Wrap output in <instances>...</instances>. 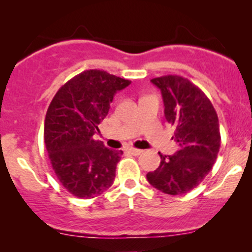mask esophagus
I'll list each match as a JSON object with an SVG mask.
<instances>
[{"label": "esophagus", "instance_id": "34e87169", "mask_svg": "<svg viewBox=\"0 0 252 252\" xmlns=\"http://www.w3.org/2000/svg\"><path fill=\"white\" fill-rule=\"evenodd\" d=\"M128 152L131 153L132 155H140L141 153H142V150H141V149H136V148H129Z\"/></svg>", "mask_w": 252, "mask_h": 252}]
</instances>
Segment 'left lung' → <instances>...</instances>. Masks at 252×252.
<instances>
[{
	"instance_id": "obj_1",
	"label": "left lung",
	"mask_w": 252,
	"mask_h": 252,
	"mask_svg": "<svg viewBox=\"0 0 252 252\" xmlns=\"http://www.w3.org/2000/svg\"><path fill=\"white\" fill-rule=\"evenodd\" d=\"M161 90L164 117L174 128L179 150L160 154L158 168L147 174L153 187L170 195L195 189L212 169L220 148L219 121L206 94L187 78L163 76L150 80Z\"/></svg>"
}]
</instances>
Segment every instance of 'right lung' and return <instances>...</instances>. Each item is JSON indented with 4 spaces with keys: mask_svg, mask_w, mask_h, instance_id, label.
<instances>
[{
    "mask_svg": "<svg viewBox=\"0 0 252 252\" xmlns=\"http://www.w3.org/2000/svg\"><path fill=\"white\" fill-rule=\"evenodd\" d=\"M130 80L88 70L58 90L48 106L43 138L58 180L77 198L102 194L114 184L122 150L109 149L94 135L117 91Z\"/></svg>",
    "mask_w": 252,
    "mask_h": 252,
    "instance_id": "right-lung-1",
    "label": "right lung"
}]
</instances>
